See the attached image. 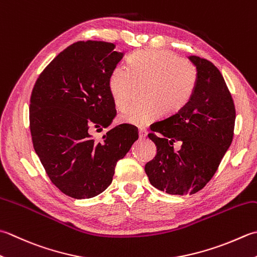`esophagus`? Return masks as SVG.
Segmentation results:
<instances>
[{
    "mask_svg": "<svg viewBox=\"0 0 257 257\" xmlns=\"http://www.w3.org/2000/svg\"><path fill=\"white\" fill-rule=\"evenodd\" d=\"M147 130H146L145 128H139V138L140 139H145L146 137H147Z\"/></svg>",
    "mask_w": 257,
    "mask_h": 257,
    "instance_id": "34e87169",
    "label": "esophagus"
}]
</instances>
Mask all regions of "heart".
<instances>
[{"instance_id": "heart-1", "label": "heart", "mask_w": 257, "mask_h": 257, "mask_svg": "<svg viewBox=\"0 0 257 257\" xmlns=\"http://www.w3.org/2000/svg\"><path fill=\"white\" fill-rule=\"evenodd\" d=\"M197 83V70L187 60L168 51L136 52L128 59V67L117 65L110 74L108 87L118 109L128 105L136 88L144 84L142 103L130 105L120 113V121L147 125L164 114H174L192 98Z\"/></svg>"}]
</instances>
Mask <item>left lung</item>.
<instances>
[{
    "instance_id": "obj_1",
    "label": "left lung",
    "mask_w": 257,
    "mask_h": 257,
    "mask_svg": "<svg viewBox=\"0 0 257 257\" xmlns=\"http://www.w3.org/2000/svg\"><path fill=\"white\" fill-rule=\"evenodd\" d=\"M197 83L187 104L155 122L148 137L157 147L145 172L154 187L170 195H193L203 189L233 140L235 105L222 73L206 59L189 55ZM176 141L182 143L179 151Z\"/></svg>"
}]
</instances>
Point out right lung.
Segmentation results:
<instances>
[{
  "label": "right lung",
  "mask_w": 257,
  "mask_h": 257,
  "mask_svg": "<svg viewBox=\"0 0 257 257\" xmlns=\"http://www.w3.org/2000/svg\"><path fill=\"white\" fill-rule=\"evenodd\" d=\"M113 43L79 41L55 57L34 84L30 129L35 153L51 182L65 195L91 198L111 184L114 167L138 133L119 124L95 142L91 128L115 117L108 82L124 53Z\"/></svg>",
  "instance_id": "obj_1"
}]
</instances>
